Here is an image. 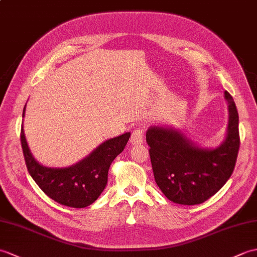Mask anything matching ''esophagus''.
<instances>
[{
	"label": "esophagus",
	"mask_w": 257,
	"mask_h": 257,
	"mask_svg": "<svg viewBox=\"0 0 257 257\" xmlns=\"http://www.w3.org/2000/svg\"><path fill=\"white\" fill-rule=\"evenodd\" d=\"M143 137H145V131H143V129L137 128L136 130H134L133 135L130 137L131 145H141V143H143Z\"/></svg>",
	"instance_id": "34e87169"
}]
</instances>
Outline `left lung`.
Listing matches in <instances>:
<instances>
[{"label": "left lung", "mask_w": 257, "mask_h": 257, "mask_svg": "<svg viewBox=\"0 0 257 257\" xmlns=\"http://www.w3.org/2000/svg\"><path fill=\"white\" fill-rule=\"evenodd\" d=\"M225 138L217 148H201L181 129L151 126L146 139L150 147L154 180L165 197L175 204L198 205L218 193L234 170L240 136L238 115L231 95Z\"/></svg>", "instance_id": "8db88e82"}]
</instances>
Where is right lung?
I'll return each mask as SVG.
<instances>
[{
	"label": "right lung",
	"mask_w": 257,
	"mask_h": 257,
	"mask_svg": "<svg viewBox=\"0 0 257 257\" xmlns=\"http://www.w3.org/2000/svg\"><path fill=\"white\" fill-rule=\"evenodd\" d=\"M26 105L23 110L25 116ZM130 133L104 141L96 149L68 168H47L36 161L22 126L21 141L29 174L40 189L58 204L84 208L96 200L106 187L108 170L114 159L123 151Z\"/></svg>",
	"instance_id": "add662e5"
}]
</instances>
